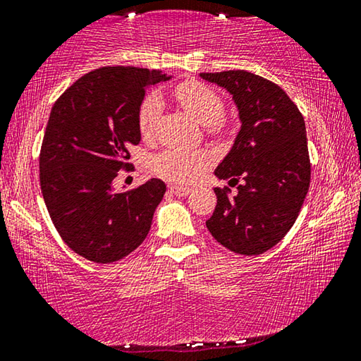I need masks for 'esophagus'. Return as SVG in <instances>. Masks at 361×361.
Instances as JSON below:
<instances>
[{"label":"esophagus","instance_id":"34e87169","mask_svg":"<svg viewBox=\"0 0 361 361\" xmlns=\"http://www.w3.org/2000/svg\"><path fill=\"white\" fill-rule=\"evenodd\" d=\"M170 192L171 194H175V196H178V197H186L188 194L191 192V190L190 188H186V186H176V185H171L170 188Z\"/></svg>","mask_w":361,"mask_h":361}]
</instances>
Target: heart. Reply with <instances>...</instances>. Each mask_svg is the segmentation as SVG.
Here are the masks:
<instances>
[{
    "mask_svg": "<svg viewBox=\"0 0 361 361\" xmlns=\"http://www.w3.org/2000/svg\"><path fill=\"white\" fill-rule=\"evenodd\" d=\"M175 98L199 122L209 125L212 130L220 128L225 104L221 96L209 85L196 80L183 82L175 88ZM162 111V94L157 90L146 93L138 107V128L142 138H152ZM210 164L212 154L204 149L169 147L151 159V170L160 178L188 185L196 181L210 167Z\"/></svg>",
    "mask_w": 361,
    "mask_h": 361,
    "instance_id": "heart-1",
    "label": "heart"
}]
</instances>
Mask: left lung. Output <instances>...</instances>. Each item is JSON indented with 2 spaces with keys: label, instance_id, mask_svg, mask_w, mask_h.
<instances>
[{
  "label": "left lung",
  "instance_id": "obj_1",
  "mask_svg": "<svg viewBox=\"0 0 361 361\" xmlns=\"http://www.w3.org/2000/svg\"><path fill=\"white\" fill-rule=\"evenodd\" d=\"M225 88L238 107L241 130L215 169L230 188H215L216 207L205 221L226 249L259 255L293 228L310 186L304 117L283 88L247 71L201 73Z\"/></svg>",
  "mask_w": 361,
  "mask_h": 361
}]
</instances>
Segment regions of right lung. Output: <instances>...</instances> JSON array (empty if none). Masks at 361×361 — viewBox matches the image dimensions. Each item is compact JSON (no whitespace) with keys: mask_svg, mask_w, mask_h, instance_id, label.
Returning a JSON list of instances; mask_svg holds the SVG:
<instances>
[{"mask_svg":"<svg viewBox=\"0 0 361 361\" xmlns=\"http://www.w3.org/2000/svg\"><path fill=\"white\" fill-rule=\"evenodd\" d=\"M170 80L138 67H101L78 78L51 109L39 152V185L57 233L73 252L112 263L138 247L151 230L165 183L151 178L117 192L138 145V107L146 88Z\"/></svg>","mask_w":361,"mask_h":361,"instance_id":"1","label":"right lung"}]
</instances>
